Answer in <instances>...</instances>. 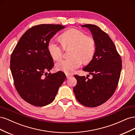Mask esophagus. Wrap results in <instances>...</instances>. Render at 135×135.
I'll use <instances>...</instances> for the list:
<instances>
[{"instance_id":"obj_1","label":"esophagus","mask_w":135,"mask_h":135,"mask_svg":"<svg viewBox=\"0 0 135 135\" xmlns=\"http://www.w3.org/2000/svg\"><path fill=\"white\" fill-rule=\"evenodd\" d=\"M66 78H67L68 79V78H69L71 77L73 75H71V74H66Z\"/></svg>"}]
</instances>
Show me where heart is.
<instances>
[{
	"label": "heart",
	"mask_w": 135,
	"mask_h": 135,
	"mask_svg": "<svg viewBox=\"0 0 135 135\" xmlns=\"http://www.w3.org/2000/svg\"><path fill=\"white\" fill-rule=\"evenodd\" d=\"M61 44L54 39L49 41L47 49L52 58L59 61L64 55V48L72 47L70 52V57L59 61L56 64V69L66 73L74 71L82 64H88L95 54L96 46L93 37L86 35L83 31L75 28H70L60 36Z\"/></svg>",
	"instance_id": "b5f03b06"
}]
</instances>
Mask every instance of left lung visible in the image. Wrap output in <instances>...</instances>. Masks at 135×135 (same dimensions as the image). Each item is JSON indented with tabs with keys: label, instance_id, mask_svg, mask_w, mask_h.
Segmentation results:
<instances>
[{
	"label": "left lung",
	"instance_id": "8db88e82",
	"mask_svg": "<svg viewBox=\"0 0 135 135\" xmlns=\"http://www.w3.org/2000/svg\"><path fill=\"white\" fill-rule=\"evenodd\" d=\"M89 28L96 42L92 60L83 70L89 72L92 79L75 75L77 83L73 88L78 101L85 107L94 108L108 101L115 91L122 70V59L108 34L96 25H82Z\"/></svg>",
	"mask_w": 135,
	"mask_h": 135
}]
</instances>
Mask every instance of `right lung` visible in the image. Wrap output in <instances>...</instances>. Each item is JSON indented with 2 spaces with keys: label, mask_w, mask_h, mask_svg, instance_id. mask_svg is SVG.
<instances>
[{
  "label": "right lung",
  "mask_w": 135,
  "mask_h": 135,
  "mask_svg": "<svg viewBox=\"0 0 135 135\" xmlns=\"http://www.w3.org/2000/svg\"><path fill=\"white\" fill-rule=\"evenodd\" d=\"M65 27L59 24L32 26L23 34L12 53L10 68L15 87L28 104L36 107L50 104L66 79L61 71L52 74L46 73L54 66L48 43Z\"/></svg>",
  "instance_id": "obj_1"
}]
</instances>
